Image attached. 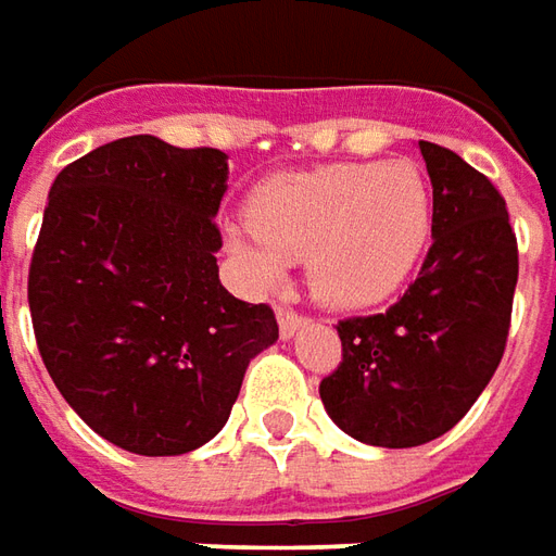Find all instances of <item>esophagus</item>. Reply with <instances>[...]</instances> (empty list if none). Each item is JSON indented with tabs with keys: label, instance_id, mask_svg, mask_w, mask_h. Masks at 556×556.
<instances>
[{
	"label": "esophagus",
	"instance_id": "1",
	"mask_svg": "<svg viewBox=\"0 0 556 556\" xmlns=\"http://www.w3.org/2000/svg\"><path fill=\"white\" fill-rule=\"evenodd\" d=\"M277 319L282 338H292L294 331L301 328V323H304V313H298V309L292 307H277Z\"/></svg>",
	"mask_w": 556,
	"mask_h": 556
}]
</instances>
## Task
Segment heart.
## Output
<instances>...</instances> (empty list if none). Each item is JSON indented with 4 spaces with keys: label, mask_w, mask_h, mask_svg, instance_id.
<instances>
[{
    "label": "heart",
    "mask_w": 556,
    "mask_h": 556,
    "mask_svg": "<svg viewBox=\"0 0 556 556\" xmlns=\"http://www.w3.org/2000/svg\"><path fill=\"white\" fill-rule=\"evenodd\" d=\"M230 249L258 286L309 264V286L334 307H368L420 262L432 203L417 164H331L264 182Z\"/></svg>",
    "instance_id": "1"
}]
</instances>
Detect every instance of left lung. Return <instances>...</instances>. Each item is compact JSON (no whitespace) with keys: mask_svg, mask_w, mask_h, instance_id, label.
<instances>
[{"mask_svg":"<svg viewBox=\"0 0 556 556\" xmlns=\"http://www.w3.org/2000/svg\"><path fill=\"white\" fill-rule=\"evenodd\" d=\"M432 179V247L383 313L338 323L341 365L319 399L346 435L417 447L451 432L496 374L511 328L517 237L505 198L456 151L420 142Z\"/></svg>","mask_w":556,"mask_h":556,"instance_id":"obj_1","label":"left lung"}]
</instances>
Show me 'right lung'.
Instances as JSON below:
<instances>
[{
    "mask_svg": "<svg viewBox=\"0 0 556 556\" xmlns=\"http://www.w3.org/2000/svg\"><path fill=\"white\" fill-rule=\"evenodd\" d=\"M225 182V151L124 136L51 185L26 282L36 343L72 410L124 451L206 444L279 338L270 304L218 282Z\"/></svg>",
    "mask_w": 556,
    "mask_h": 556,
    "instance_id": "right-lung-1",
    "label": "right lung"
}]
</instances>
